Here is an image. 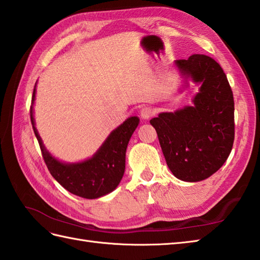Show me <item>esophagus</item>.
Listing matches in <instances>:
<instances>
[{
	"mask_svg": "<svg viewBox=\"0 0 260 260\" xmlns=\"http://www.w3.org/2000/svg\"><path fill=\"white\" fill-rule=\"evenodd\" d=\"M153 115H154V110H153V108L148 107V106L142 107V108H141V110H140V116H141V117H142L143 119H148V118H151Z\"/></svg>",
	"mask_w": 260,
	"mask_h": 260,
	"instance_id": "obj_1",
	"label": "esophagus"
}]
</instances>
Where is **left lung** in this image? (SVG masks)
I'll list each match as a JSON object with an SVG mask.
<instances>
[{"mask_svg":"<svg viewBox=\"0 0 260 260\" xmlns=\"http://www.w3.org/2000/svg\"><path fill=\"white\" fill-rule=\"evenodd\" d=\"M182 74L201 82L193 106L150 120L169 169L186 182L208 179L227 161L235 140V102L227 76L206 54L175 60Z\"/></svg>","mask_w":260,"mask_h":260,"instance_id":"1","label":"left lung"}]
</instances>
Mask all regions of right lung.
I'll list each match as a JSON object with an SVG mask.
<instances>
[{"mask_svg":"<svg viewBox=\"0 0 260 260\" xmlns=\"http://www.w3.org/2000/svg\"><path fill=\"white\" fill-rule=\"evenodd\" d=\"M35 95L36 89H33L32 102L35 101ZM32 114L31 106V123L41 148L42 157L51 175L66 190L85 199H97L116 189L124 175L127 144L140 123L139 118L134 116L126 119L110 133L106 142L91 158L77 164H64L47 152L35 127Z\"/></svg>","mask_w":260,"mask_h":260,"instance_id":"add662e5","label":"right lung"}]
</instances>
